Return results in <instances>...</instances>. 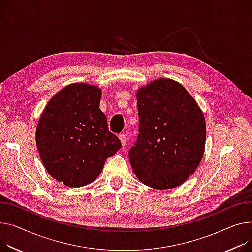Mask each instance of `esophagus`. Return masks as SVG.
Instances as JSON below:
<instances>
[{
    "instance_id": "esophagus-1",
    "label": "esophagus",
    "mask_w": 252,
    "mask_h": 252,
    "mask_svg": "<svg viewBox=\"0 0 252 252\" xmlns=\"http://www.w3.org/2000/svg\"><path fill=\"white\" fill-rule=\"evenodd\" d=\"M119 138H120V140H121V142H122V145L125 146L126 143V137L125 133H121V135L119 136Z\"/></svg>"
}]
</instances>
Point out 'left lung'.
Segmentation results:
<instances>
[{"mask_svg":"<svg viewBox=\"0 0 252 252\" xmlns=\"http://www.w3.org/2000/svg\"><path fill=\"white\" fill-rule=\"evenodd\" d=\"M139 136L128 152L133 173L146 186L174 189L203 158L206 121L181 84L158 79L137 92Z\"/></svg>","mask_w":252,"mask_h":252,"instance_id":"left-lung-1","label":"left lung"}]
</instances>
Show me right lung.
I'll return each mask as SVG.
<instances>
[{
  "mask_svg": "<svg viewBox=\"0 0 252 252\" xmlns=\"http://www.w3.org/2000/svg\"><path fill=\"white\" fill-rule=\"evenodd\" d=\"M100 99L97 86L74 83L49 100L39 119L35 139L41 161L47 172L66 187L94 181L106 159L122 147L108 129Z\"/></svg>",
  "mask_w": 252,
  "mask_h": 252,
  "instance_id": "right-lung-1",
  "label": "right lung"
}]
</instances>
